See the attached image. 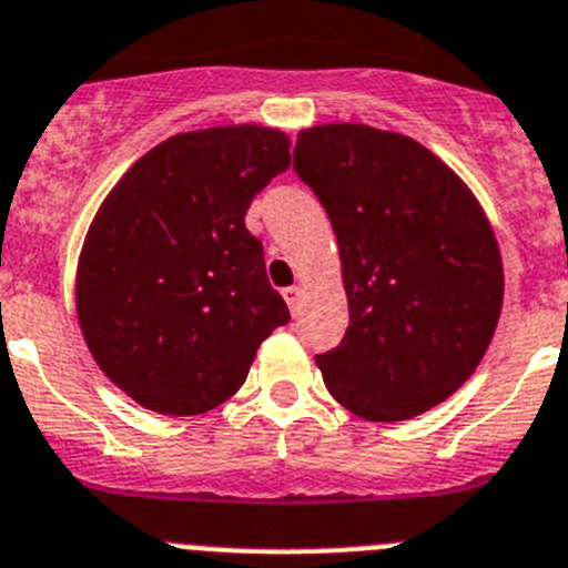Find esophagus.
<instances>
[{
    "label": "esophagus",
    "mask_w": 568,
    "mask_h": 568,
    "mask_svg": "<svg viewBox=\"0 0 568 568\" xmlns=\"http://www.w3.org/2000/svg\"><path fill=\"white\" fill-rule=\"evenodd\" d=\"M284 301H287V306L293 310V315H295V312H298V306H301V287L284 290Z\"/></svg>",
    "instance_id": "1"
}]
</instances>
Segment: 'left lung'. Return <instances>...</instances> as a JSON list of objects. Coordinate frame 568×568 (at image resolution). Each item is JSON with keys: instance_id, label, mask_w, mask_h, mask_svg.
I'll return each instance as SVG.
<instances>
[{"instance_id": "left-lung-1", "label": "left lung", "mask_w": 568, "mask_h": 568, "mask_svg": "<svg viewBox=\"0 0 568 568\" xmlns=\"http://www.w3.org/2000/svg\"><path fill=\"white\" fill-rule=\"evenodd\" d=\"M293 169L337 236L348 326L318 355L332 397L374 423L434 408L485 357L504 273L459 176L425 145L361 123L298 134Z\"/></svg>"}]
</instances>
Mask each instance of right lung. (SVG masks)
Here are the masks:
<instances>
[{"instance_id": "obj_1", "label": "right lung", "mask_w": 568, "mask_h": 568, "mask_svg": "<svg viewBox=\"0 0 568 568\" xmlns=\"http://www.w3.org/2000/svg\"><path fill=\"white\" fill-rule=\"evenodd\" d=\"M290 169L278 129L169 138L103 200L78 262L83 341L143 408L205 414L247 379L264 337L290 321L244 213Z\"/></svg>"}]
</instances>
